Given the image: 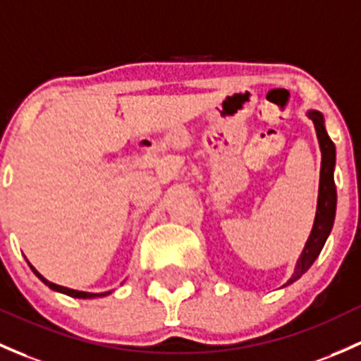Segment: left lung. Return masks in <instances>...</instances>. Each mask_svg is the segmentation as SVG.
<instances>
[{
    "instance_id": "8db88e82",
    "label": "left lung",
    "mask_w": 361,
    "mask_h": 361,
    "mask_svg": "<svg viewBox=\"0 0 361 361\" xmlns=\"http://www.w3.org/2000/svg\"><path fill=\"white\" fill-rule=\"evenodd\" d=\"M310 119L314 123V130H317L318 142H320L322 150V169H320V190H318V206L317 216H314L313 230H311L308 242H306L305 250H302L301 257L295 264L294 275L286 286L295 282L301 279L306 271L310 270L311 264L318 257V254L324 249L325 240H327L329 233H331L334 218H336V206H337V192L336 183H334V168H336V145L331 138H329L327 131H325L324 116L317 111L308 112Z\"/></svg>"
}]
</instances>
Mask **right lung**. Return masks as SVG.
Instances as JSON below:
<instances>
[{
  "label": "right lung",
  "mask_w": 361,
  "mask_h": 361,
  "mask_svg": "<svg viewBox=\"0 0 361 361\" xmlns=\"http://www.w3.org/2000/svg\"><path fill=\"white\" fill-rule=\"evenodd\" d=\"M30 270H32L34 273H36V275H37V279H39L41 282H44V283H47V286L50 287V289H53V290H59V292H62V294H67V295H71V298H79V299H91V298H100V295H107V294H109V292H104V294H91V292H81V290H72V289H67V287L56 286V283H51V282H48V280L44 279L43 275H39V273H37L36 270H34V267H30Z\"/></svg>",
  "instance_id": "right-lung-1"
}]
</instances>
